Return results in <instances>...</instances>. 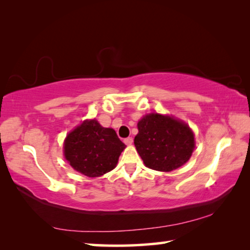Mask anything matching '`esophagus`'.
Wrapping results in <instances>:
<instances>
[{"mask_svg":"<svg viewBox=\"0 0 250 250\" xmlns=\"http://www.w3.org/2000/svg\"><path fill=\"white\" fill-rule=\"evenodd\" d=\"M126 146H131L133 143V139L132 138H126V139H125V141H124Z\"/></svg>","mask_w":250,"mask_h":250,"instance_id":"1","label":"esophagus"}]
</instances>
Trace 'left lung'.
<instances>
[{"mask_svg": "<svg viewBox=\"0 0 250 250\" xmlns=\"http://www.w3.org/2000/svg\"><path fill=\"white\" fill-rule=\"evenodd\" d=\"M134 146L146 167L161 172L176 170L189 160L195 146L194 133L183 121L150 113L138 122Z\"/></svg>", "mask_w": 250, "mask_h": 250, "instance_id": "obj_1", "label": "left lung"}]
</instances>
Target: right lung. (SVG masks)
<instances>
[{"label": "right lung", "instance_id": "obj_1", "mask_svg": "<svg viewBox=\"0 0 250 250\" xmlns=\"http://www.w3.org/2000/svg\"><path fill=\"white\" fill-rule=\"evenodd\" d=\"M125 147L115 130L104 128L92 119L83 121L68 133L64 142V155L74 170L97 177L116 167Z\"/></svg>", "mask_w": 250, "mask_h": 250}]
</instances>
